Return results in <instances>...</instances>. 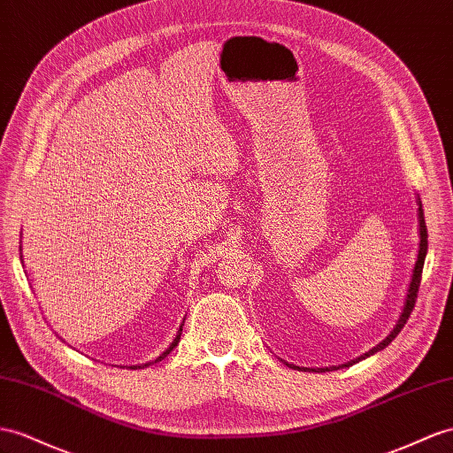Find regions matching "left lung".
I'll list each match as a JSON object with an SVG mask.
<instances>
[{
	"label": "left lung",
	"instance_id": "1",
	"mask_svg": "<svg viewBox=\"0 0 453 453\" xmlns=\"http://www.w3.org/2000/svg\"><path fill=\"white\" fill-rule=\"evenodd\" d=\"M417 222H419V250H417V260H415V265H413V272H411V280H410V285H408V293H405V298H403V306H402V311H400V318L396 321V326L392 327V331L387 334V339H382L377 346L371 348L369 352L357 356L356 359H350V362H346L342 365H333V367H318V369H310V371H334V369H341V367H350L357 362H362V359L373 356L375 352L382 350V348H387L394 339L398 337V333L403 329L405 321H408L411 310L415 306V298H417V291H419V283H421V273H423V264H425V257H426V249H428V241H426V226H425V214H423V204H421V199L419 195H417ZM281 362L287 365V367H293V369H298V371H306L308 367H298L295 364H288L285 362V359H281Z\"/></svg>",
	"mask_w": 453,
	"mask_h": 453
}]
</instances>
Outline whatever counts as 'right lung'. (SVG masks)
<instances>
[{
  "mask_svg": "<svg viewBox=\"0 0 453 453\" xmlns=\"http://www.w3.org/2000/svg\"><path fill=\"white\" fill-rule=\"evenodd\" d=\"M19 250H22V247H19ZM20 260H22V252H20ZM181 331H183V321H181V326H180V329H178V333H176V337H173V341L170 342V346L166 348V350L165 352H162L157 359H153V362H147V364H139V365H134L135 369L137 367H149L150 364H157V362H160V359H165L172 350H173V348H176L178 346V342H180V337H181Z\"/></svg>",
  "mask_w": 453,
  "mask_h": 453,
  "instance_id": "add662e5",
  "label": "right lung"
}]
</instances>
